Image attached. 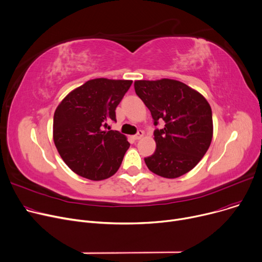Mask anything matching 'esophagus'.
I'll return each mask as SVG.
<instances>
[{
	"instance_id": "esophagus-1",
	"label": "esophagus",
	"mask_w": 262,
	"mask_h": 262,
	"mask_svg": "<svg viewBox=\"0 0 262 262\" xmlns=\"http://www.w3.org/2000/svg\"><path fill=\"white\" fill-rule=\"evenodd\" d=\"M143 136H144V131L138 130L137 133H136L133 137H134V140H141V138H142Z\"/></svg>"
}]
</instances>
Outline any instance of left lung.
Returning a JSON list of instances; mask_svg holds the SVG:
<instances>
[{
  "mask_svg": "<svg viewBox=\"0 0 262 262\" xmlns=\"http://www.w3.org/2000/svg\"><path fill=\"white\" fill-rule=\"evenodd\" d=\"M136 95L151 112L157 149L145 158L149 170L167 179L190 171L208 150L212 113L207 100L185 83L172 79L134 82ZM160 122L163 127L159 129Z\"/></svg>",
  "mask_w": 262,
  "mask_h": 262,
  "instance_id": "obj_1",
  "label": "left lung"
}]
</instances>
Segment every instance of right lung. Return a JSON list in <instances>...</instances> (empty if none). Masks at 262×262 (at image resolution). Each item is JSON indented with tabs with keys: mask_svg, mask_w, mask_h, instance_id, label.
Masks as SVG:
<instances>
[{
	"mask_svg": "<svg viewBox=\"0 0 262 262\" xmlns=\"http://www.w3.org/2000/svg\"><path fill=\"white\" fill-rule=\"evenodd\" d=\"M131 80L97 78L75 89L54 114V142L72 170L89 180L113 176L130 147L125 135L110 130L115 110Z\"/></svg>",
	"mask_w": 262,
	"mask_h": 262,
	"instance_id": "add662e5",
	"label": "right lung"
}]
</instances>
